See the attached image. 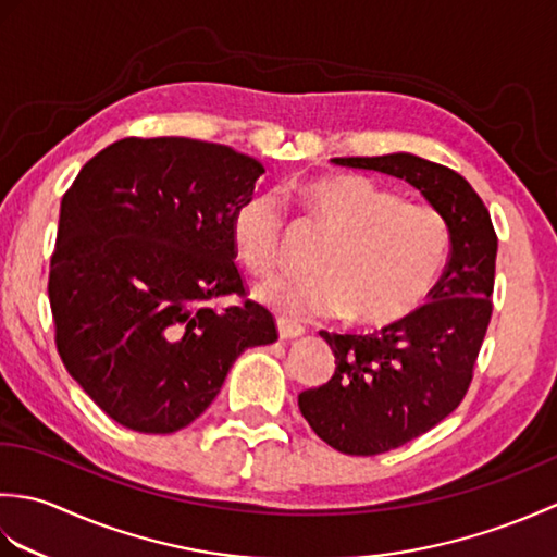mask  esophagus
<instances>
[{
	"label": "esophagus",
	"instance_id": "obj_1",
	"mask_svg": "<svg viewBox=\"0 0 557 557\" xmlns=\"http://www.w3.org/2000/svg\"><path fill=\"white\" fill-rule=\"evenodd\" d=\"M277 333H280V339H297L306 333V330L299 323H292V321H287V318H280Z\"/></svg>",
	"mask_w": 557,
	"mask_h": 557
}]
</instances>
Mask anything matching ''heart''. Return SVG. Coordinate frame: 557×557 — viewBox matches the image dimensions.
<instances>
[{
    "instance_id": "obj_1",
    "label": "heart",
    "mask_w": 557,
    "mask_h": 557,
    "mask_svg": "<svg viewBox=\"0 0 557 557\" xmlns=\"http://www.w3.org/2000/svg\"><path fill=\"white\" fill-rule=\"evenodd\" d=\"M306 206L335 234L313 275L275 277L256 299L287 321L347 315L383 327L405 321L429 299L445 268L449 234L433 208L351 174H325L301 186ZM285 208L277 194L256 191L236 206L232 239L242 263L265 277L282 265Z\"/></svg>"
}]
</instances>
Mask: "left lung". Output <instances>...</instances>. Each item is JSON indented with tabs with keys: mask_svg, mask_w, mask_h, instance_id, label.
I'll return each mask as SVG.
<instances>
[{
	"mask_svg": "<svg viewBox=\"0 0 557 557\" xmlns=\"http://www.w3.org/2000/svg\"><path fill=\"white\" fill-rule=\"evenodd\" d=\"M411 184L447 224L449 260L429 304L373 335L321 330L335 375L304 389L299 409L318 437L345 455H381L431 431L467 395L491 323L495 236L491 212L465 176L411 152L333 158Z\"/></svg>",
	"mask_w": 557,
	"mask_h": 557,
	"instance_id": "1",
	"label": "left lung"
}]
</instances>
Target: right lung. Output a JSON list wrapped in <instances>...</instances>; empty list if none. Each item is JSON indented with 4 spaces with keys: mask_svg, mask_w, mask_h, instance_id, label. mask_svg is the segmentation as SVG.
Returning a JSON list of instances; mask_svg holds the SVG:
<instances>
[{
    "mask_svg": "<svg viewBox=\"0 0 557 557\" xmlns=\"http://www.w3.org/2000/svg\"><path fill=\"white\" fill-rule=\"evenodd\" d=\"M263 172L230 146L122 138L64 194L47 285L57 349L116 423L184 429L248 347L277 339L260 304H210L244 294L232 215Z\"/></svg>",
    "mask_w": 557,
    "mask_h": 557,
    "instance_id": "obj_1",
    "label": "right lung"
}]
</instances>
